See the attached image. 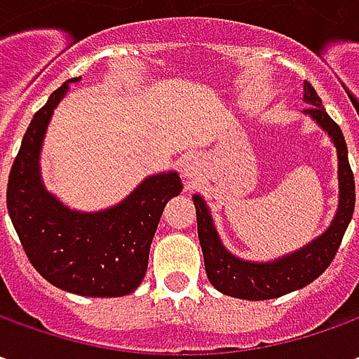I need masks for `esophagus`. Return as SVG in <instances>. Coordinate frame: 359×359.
Wrapping results in <instances>:
<instances>
[{
  "label": "esophagus",
  "instance_id": "1",
  "mask_svg": "<svg viewBox=\"0 0 359 359\" xmlns=\"http://www.w3.org/2000/svg\"><path fill=\"white\" fill-rule=\"evenodd\" d=\"M184 172H186L187 177L196 175V165H191V163H186V165H184Z\"/></svg>",
  "mask_w": 359,
  "mask_h": 359
}]
</instances>
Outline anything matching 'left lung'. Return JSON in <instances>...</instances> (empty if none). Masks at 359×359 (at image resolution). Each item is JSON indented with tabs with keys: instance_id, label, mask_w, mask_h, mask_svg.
Instances as JSON below:
<instances>
[{
	"instance_id": "obj_1",
	"label": "left lung",
	"mask_w": 359,
	"mask_h": 359,
	"mask_svg": "<svg viewBox=\"0 0 359 359\" xmlns=\"http://www.w3.org/2000/svg\"><path fill=\"white\" fill-rule=\"evenodd\" d=\"M304 100L310 104L306 114H310L311 118L332 135L338 149L339 205L336 219L322 238L311 241L310 245H306L296 254L282 257L278 262H269V264H254V262H243L240 257H233L222 245L205 203L200 196H196L194 203H196V215H198V236H200L201 252H203L205 271L212 285L222 294L241 297V299L280 297L320 278L338 254L339 243L352 219L353 205H355V184H353V172L348 161V145H346L339 126L327 116L318 91L313 90V86L308 81L304 86Z\"/></svg>"
}]
</instances>
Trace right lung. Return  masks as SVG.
<instances>
[{"label": "right lung", "instance_id": "1", "mask_svg": "<svg viewBox=\"0 0 359 359\" xmlns=\"http://www.w3.org/2000/svg\"><path fill=\"white\" fill-rule=\"evenodd\" d=\"M65 91L67 83L51 93L23 135L7 180V212L29 264L49 283L79 296H126L144 280L161 212L182 182L173 172L147 177L128 200L100 214L63 208L41 186L37 158Z\"/></svg>", "mask_w": 359, "mask_h": 359}]
</instances>
